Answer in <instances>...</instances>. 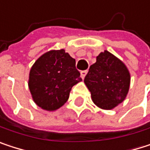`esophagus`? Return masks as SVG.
Segmentation results:
<instances>
[{
  "mask_svg": "<svg viewBox=\"0 0 150 150\" xmlns=\"http://www.w3.org/2000/svg\"><path fill=\"white\" fill-rule=\"evenodd\" d=\"M87 74V71H82L81 72H80V76H81V78L84 79V77H85V75Z\"/></svg>",
  "mask_w": 150,
  "mask_h": 150,
  "instance_id": "esophagus-1",
  "label": "esophagus"
}]
</instances>
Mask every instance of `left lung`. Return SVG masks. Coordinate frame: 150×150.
I'll use <instances>...</instances> for the list:
<instances>
[{"label":"left lung","mask_w":150,"mask_h":150,"mask_svg":"<svg viewBox=\"0 0 150 150\" xmlns=\"http://www.w3.org/2000/svg\"><path fill=\"white\" fill-rule=\"evenodd\" d=\"M84 82L93 103L103 110H112L126 98L130 73L122 60L105 50L90 66Z\"/></svg>","instance_id":"obj_1"}]
</instances>
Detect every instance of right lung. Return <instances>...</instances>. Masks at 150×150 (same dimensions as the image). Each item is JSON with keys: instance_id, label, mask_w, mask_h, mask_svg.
<instances>
[{"instance_id": "1", "label": "right lung", "mask_w": 150, "mask_h": 150, "mask_svg": "<svg viewBox=\"0 0 150 150\" xmlns=\"http://www.w3.org/2000/svg\"><path fill=\"white\" fill-rule=\"evenodd\" d=\"M75 64V59L64 49L42 54L29 72L28 87L33 102L47 111L63 106L72 86L82 81Z\"/></svg>"}]
</instances>
